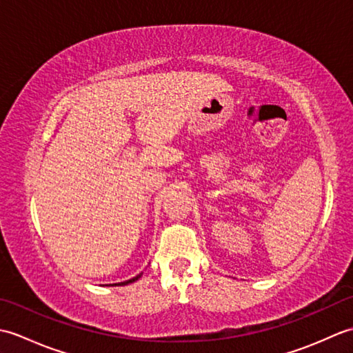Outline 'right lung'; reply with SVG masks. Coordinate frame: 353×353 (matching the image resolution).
<instances>
[{
	"label": "right lung",
	"mask_w": 353,
	"mask_h": 353,
	"mask_svg": "<svg viewBox=\"0 0 353 353\" xmlns=\"http://www.w3.org/2000/svg\"><path fill=\"white\" fill-rule=\"evenodd\" d=\"M139 277H141V274L132 277V279H129V281H124V282H119V283H114V285H118V287H123V285H129V283H132V282H134V281H138Z\"/></svg>",
	"instance_id": "right-lung-1"
}]
</instances>
